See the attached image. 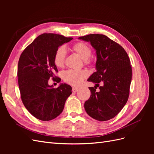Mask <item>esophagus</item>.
Returning <instances> with one entry per match:
<instances>
[{
	"label": "esophagus",
	"mask_w": 154,
	"mask_h": 154,
	"mask_svg": "<svg viewBox=\"0 0 154 154\" xmlns=\"http://www.w3.org/2000/svg\"><path fill=\"white\" fill-rule=\"evenodd\" d=\"M72 91L73 92H77V91H78V88H76V87H73Z\"/></svg>",
	"instance_id": "1"
}]
</instances>
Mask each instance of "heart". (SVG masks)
Segmentation results:
<instances>
[{
    "label": "heart",
    "mask_w": 154,
    "mask_h": 154,
    "mask_svg": "<svg viewBox=\"0 0 154 154\" xmlns=\"http://www.w3.org/2000/svg\"><path fill=\"white\" fill-rule=\"evenodd\" d=\"M72 49L84 60L85 63H91V60L89 57L92 53V50L89 45L80 42L73 45ZM66 54V49L64 46H60L57 49L54 56V62L56 66L60 68L63 67ZM87 75V72L84 70H82V71L69 70L63 73V78L64 81L69 84L76 86L80 84L82 80L85 79Z\"/></svg>",
    "instance_id": "b5f03b06"
}]
</instances>
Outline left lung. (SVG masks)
Masks as SVG:
<instances>
[{
    "instance_id": "8db88e82",
    "label": "left lung",
    "mask_w": 154,
    "mask_h": 154,
    "mask_svg": "<svg viewBox=\"0 0 154 154\" xmlns=\"http://www.w3.org/2000/svg\"><path fill=\"white\" fill-rule=\"evenodd\" d=\"M90 42L96 50V71L88 79L96 83L88 87L91 97L85 102L86 112L100 122L114 118L127 103L132 80V67L125 50L104 35L91 34L78 38ZM103 85L97 92L96 86Z\"/></svg>"
}]
</instances>
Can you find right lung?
Returning a JSON list of instances; mask_svg holds the SVG:
<instances>
[{"label": "right lung", "mask_w": 154, "mask_h": 154, "mask_svg": "<svg viewBox=\"0 0 154 154\" xmlns=\"http://www.w3.org/2000/svg\"><path fill=\"white\" fill-rule=\"evenodd\" d=\"M72 40L54 33H44L36 38L22 53L18 64V82L21 99L26 109L42 121L56 118L62 112L65 103L72 94V87L60 83L57 88L49 85L58 69L54 62L57 49Z\"/></svg>", "instance_id": "add662e5"}]
</instances>
